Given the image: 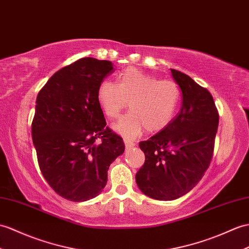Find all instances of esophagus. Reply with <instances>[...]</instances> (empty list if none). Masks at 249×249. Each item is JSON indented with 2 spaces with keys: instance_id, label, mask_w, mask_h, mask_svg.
<instances>
[{
  "instance_id": "obj_1",
  "label": "esophagus",
  "mask_w": 249,
  "mask_h": 249,
  "mask_svg": "<svg viewBox=\"0 0 249 249\" xmlns=\"http://www.w3.org/2000/svg\"><path fill=\"white\" fill-rule=\"evenodd\" d=\"M124 143H125V147H126V148H131V147L135 146V143L129 141V140H127V139H125Z\"/></svg>"
}]
</instances>
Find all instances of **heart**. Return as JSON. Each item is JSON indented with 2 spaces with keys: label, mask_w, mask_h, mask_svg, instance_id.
<instances>
[{
  "label": "heart",
  "mask_w": 249,
  "mask_h": 249,
  "mask_svg": "<svg viewBox=\"0 0 249 249\" xmlns=\"http://www.w3.org/2000/svg\"><path fill=\"white\" fill-rule=\"evenodd\" d=\"M179 98L180 92L173 80H158L136 68L121 72L115 84L104 80L97 88L98 104L108 119H117L128 102L130 111L112 128L129 139L144 129L162 130L174 117Z\"/></svg>",
  "instance_id": "heart-1"
}]
</instances>
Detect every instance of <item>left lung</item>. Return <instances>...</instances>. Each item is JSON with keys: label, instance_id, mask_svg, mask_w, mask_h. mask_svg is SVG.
Returning <instances> with one entry per match:
<instances>
[{"label": "left lung", "instance_id": "1", "mask_svg": "<svg viewBox=\"0 0 249 249\" xmlns=\"http://www.w3.org/2000/svg\"><path fill=\"white\" fill-rule=\"evenodd\" d=\"M173 79L182 93L177 117L147 141L139 143L145 162L136 174L143 194L174 200L190 192L203 178L212 159L218 113L207 89L174 69Z\"/></svg>", "mask_w": 249, "mask_h": 249}]
</instances>
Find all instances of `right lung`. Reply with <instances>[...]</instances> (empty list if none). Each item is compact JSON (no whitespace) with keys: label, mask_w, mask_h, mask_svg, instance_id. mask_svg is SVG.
Masks as SVG:
<instances>
[{"label":"right lung","mask_w":249,"mask_h":249,"mask_svg":"<svg viewBox=\"0 0 249 249\" xmlns=\"http://www.w3.org/2000/svg\"><path fill=\"white\" fill-rule=\"evenodd\" d=\"M113 71L111 61L85 57L57 71L37 96L32 137L40 170L71 201L101 194L109 166L124 153L97 101L98 86Z\"/></svg>","instance_id":"1"}]
</instances>
